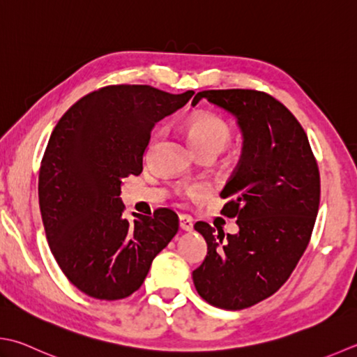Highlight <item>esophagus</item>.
<instances>
[{"mask_svg": "<svg viewBox=\"0 0 357 357\" xmlns=\"http://www.w3.org/2000/svg\"><path fill=\"white\" fill-rule=\"evenodd\" d=\"M179 227L185 230V232H190V230L193 229V221H192L190 216L179 215Z\"/></svg>", "mask_w": 357, "mask_h": 357, "instance_id": "34e87169", "label": "esophagus"}]
</instances>
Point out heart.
Instances as JSON below:
<instances>
[{"label":"heart","instance_id":"1","mask_svg":"<svg viewBox=\"0 0 357 357\" xmlns=\"http://www.w3.org/2000/svg\"><path fill=\"white\" fill-rule=\"evenodd\" d=\"M185 135L190 139L197 151L213 150L221 151L232 139V127L225 119L216 116L208 111H197L187 117L184 123ZM183 193L188 198L204 197V187L201 185H187Z\"/></svg>","mask_w":357,"mask_h":357}]
</instances>
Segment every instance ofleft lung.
Listing matches in <instances>:
<instances>
[{
  "instance_id": "left-lung-1",
  "label": "left lung",
  "mask_w": 357,
  "mask_h": 357,
  "mask_svg": "<svg viewBox=\"0 0 357 357\" xmlns=\"http://www.w3.org/2000/svg\"><path fill=\"white\" fill-rule=\"evenodd\" d=\"M235 116L243 151L220 197L221 213L240 232H218L204 221L195 230L207 255L193 271L198 294L216 308L244 310L271 297L288 280L308 246L320 202V174L306 132L274 97L255 89L201 91Z\"/></svg>"
}]
</instances>
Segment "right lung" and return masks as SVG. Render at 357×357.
Listing matches in <instances>:
<instances>
[{
  "instance_id": "add662e5",
  "label": "right lung",
  "mask_w": 357,
  "mask_h": 357,
  "mask_svg": "<svg viewBox=\"0 0 357 357\" xmlns=\"http://www.w3.org/2000/svg\"><path fill=\"white\" fill-rule=\"evenodd\" d=\"M193 94L111 85L82 97L55 125L40 167L41 220L63 274L86 296H131L176 235L170 208L125 220L121 185L142 173L153 127Z\"/></svg>"
}]
</instances>
